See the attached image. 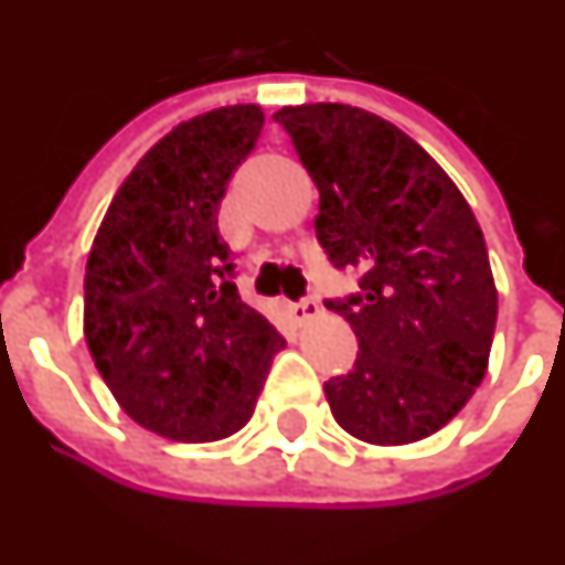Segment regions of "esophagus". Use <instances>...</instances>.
I'll list each match as a JSON object with an SVG mask.
<instances>
[{
  "label": "esophagus",
  "mask_w": 565,
  "mask_h": 565,
  "mask_svg": "<svg viewBox=\"0 0 565 565\" xmlns=\"http://www.w3.org/2000/svg\"><path fill=\"white\" fill-rule=\"evenodd\" d=\"M287 311H290V318H294L296 323H306L311 321V318H318L321 315V306H318V299H299V302H290L287 306Z\"/></svg>",
  "instance_id": "esophagus-1"
}]
</instances>
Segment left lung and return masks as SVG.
I'll list each match as a JSON object with an SVG mask.
<instances>
[{
	"label": "left lung",
	"instance_id": "left-lung-1",
	"mask_svg": "<svg viewBox=\"0 0 565 565\" xmlns=\"http://www.w3.org/2000/svg\"><path fill=\"white\" fill-rule=\"evenodd\" d=\"M275 121L321 192L323 254L361 269L358 294L327 302L361 349L323 382L333 419L376 447L440 431L487 376L499 315L468 201L413 137L358 106H284Z\"/></svg>",
	"mask_w": 565,
	"mask_h": 565
}]
</instances>
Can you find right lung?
I'll return each mask as SVG.
<instances>
[{
	"label": "right lung",
	"instance_id": "obj_1",
	"mask_svg": "<svg viewBox=\"0 0 565 565\" xmlns=\"http://www.w3.org/2000/svg\"><path fill=\"white\" fill-rule=\"evenodd\" d=\"M223 106L164 134L118 186L85 266V339L118 406L146 431L211 444L244 428L287 345L242 302L220 201L263 131Z\"/></svg>",
	"mask_w": 565,
	"mask_h": 565
}]
</instances>
